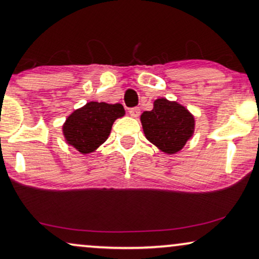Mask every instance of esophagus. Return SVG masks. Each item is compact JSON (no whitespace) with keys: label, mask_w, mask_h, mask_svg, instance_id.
I'll return each mask as SVG.
<instances>
[{"label":"esophagus","mask_w":259,"mask_h":259,"mask_svg":"<svg viewBox=\"0 0 259 259\" xmlns=\"http://www.w3.org/2000/svg\"><path fill=\"white\" fill-rule=\"evenodd\" d=\"M130 114L131 116H133V118H138V116L140 115V108L139 107H133L130 109Z\"/></svg>","instance_id":"1"}]
</instances>
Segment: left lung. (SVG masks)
Instances as JSON below:
<instances>
[{"instance_id": "8db88e82", "label": "left lung", "mask_w": 259, "mask_h": 259, "mask_svg": "<svg viewBox=\"0 0 259 259\" xmlns=\"http://www.w3.org/2000/svg\"><path fill=\"white\" fill-rule=\"evenodd\" d=\"M146 139L159 150L175 154L185 146L194 132V116L177 101L157 99L152 111L140 116Z\"/></svg>"}]
</instances>
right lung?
<instances>
[{"instance_id": "right-lung-1", "label": "right lung", "mask_w": 259, "mask_h": 259, "mask_svg": "<svg viewBox=\"0 0 259 259\" xmlns=\"http://www.w3.org/2000/svg\"><path fill=\"white\" fill-rule=\"evenodd\" d=\"M125 115L121 104L91 101L75 109L62 126L67 144L80 153L88 154L104 144L111 133L113 122Z\"/></svg>"}]
</instances>
